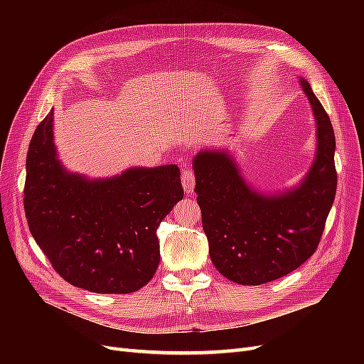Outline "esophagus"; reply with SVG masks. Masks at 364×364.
<instances>
[{
    "mask_svg": "<svg viewBox=\"0 0 364 364\" xmlns=\"http://www.w3.org/2000/svg\"><path fill=\"white\" fill-rule=\"evenodd\" d=\"M181 183L186 195H192L195 190V174L192 169H184L181 174Z\"/></svg>",
    "mask_w": 364,
    "mask_h": 364,
    "instance_id": "obj_1",
    "label": "esophagus"
}]
</instances>
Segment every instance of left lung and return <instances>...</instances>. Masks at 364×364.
<instances>
[{"label":"left lung","instance_id":"obj_1","mask_svg":"<svg viewBox=\"0 0 364 364\" xmlns=\"http://www.w3.org/2000/svg\"><path fill=\"white\" fill-rule=\"evenodd\" d=\"M316 125L314 159L291 187L264 192L228 149L193 158L198 203L215 269L239 284H262L296 270L316 251L336 193L335 134L309 81L299 76Z\"/></svg>","mask_w":364,"mask_h":364}]
</instances>
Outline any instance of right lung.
I'll return each mask as SVG.
<instances>
[{"mask_svg": "<svg viewBox=\"0 0 364 364\" xmlns=\"http://www.w3.org/2000/svg\"><path fill=\"white\" fill-rule=\"evenodd\" d=\"M53 109L26 158L29 230L66 282L95 294L141 289L161 259L156 230L183 199L177 165L131 166L91 178L69 171L54 144Z\"/></svg>", "mask_w": 364, "mask_h": 364, "instance_id": "add662e5", "label": "right lung"}]
</instances>
